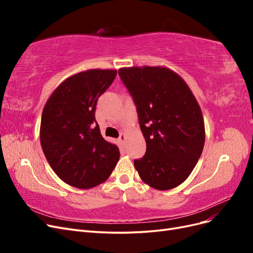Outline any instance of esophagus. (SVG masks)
Segmentation results:
<instances>
[{
	"instance_id": "esophagus-1",
	"label": "esophagus",
	"mask_w": 253,
	"mask_h": 253,
	"mask_svg": "<svg viewBox=\"0 0 253 253\" xmlns=\"http://www.w3.org/2000/svg\"><path fill=\"white\" fill-rule=\"evenodd\" d=\"M119 142H120V144H122V145H125V142H126V134H121L120 136H119Z\"/></svg>"
}]
</instances>
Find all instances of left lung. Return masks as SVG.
<instances>
[{
  "label": "left lung",
  "mask_w": 253,
  "mask_h": 253,
  "mask_svg": "<svg viewBox=\"0 0 253 253\" xmlns=\"http://www.w3.org/2000/svg\"><path fill=\"white\" fill-rule=\"evenodd\" d=\"M136 104L147 151L134 160L141 180L156 190L179 186L193 171L205 144L204 117L186 81L166 66L119 68Z\"/></svg>",
  "instance_id": "1"
}]
</instances>
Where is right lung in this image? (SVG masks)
Segmentation results:
<instances>
[{
  "label": "right lung",
  "instance_id": "1",
  "mask_svg": "<svg viewBox=\"0 0 253 253\" xmlns=\"http://www.w3.org/2000/svg\"><path fill=\"white\" fill-rule=\"evenodd\" d=\"M116 70H87L61 82L44 105L40 142L49 166L67 185L90 189L109 178L120 153L106 141L95 119L98 98Z\"/></svg>",
  "mask_w": 253,
  "mask_h": 253
}]
</instances>
